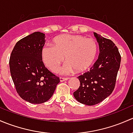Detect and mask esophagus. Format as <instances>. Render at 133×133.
Masks as SVG:
<instances>
[{"instance_id":"obj_1","label":"esophagus","mask_w":133,"mask_h":133,"mask_svg":"<svg viewBox=\"0 0 133 133\" xmlns=\"http://www.w3.org/2000/svg\"><path fill=\"white\" fill-rule=\"evenodd\" d=\"M68 79H69V77H60L59 80L61 82H63V81H65L68 80Z\"/></svg>"}]
</instances>
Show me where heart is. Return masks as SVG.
I'll list each match as a JSON object with an SVG mask.
<instances>
[{"label":"heart","instance_id":"1","mask_svg":"<svg viewBox=\"0 0 133 133\" xmlns=\"http://www.w3.org/2000/svg\"><path fill=\"white\" fill-rule=\"evenodd\" d=\"M97 53V43L94 38H86L81 35H63L54 38L53 45L43 46L41 57L44 65L53 72L58 70L65 59L67 61L61 73L67 74L74 70L77 72L86 70L94 62Z\"/></svg>","mask_w":133,"mask_h":133}]
</instances>
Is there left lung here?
I'll return each mask as SVG.
<instances>
[{
    "instance_id": "1",
    "label": "left lung",
    "mask_w": 133,
    "mask_h": 133,
    "mask_svg": "<svg viewBox=\"0 0 133 133\" xmlns=\"http://www.w3.org/2000/svg\"><path fill=\"white\" fill-rule=\"evenodd\" d=\"M94 34L99 45V55L90 70L78 77L80 86L74 92L78 102L88 106L100 103L111 94L121 61L115 44L96 32Z\"/></svg>"
}]
</instances>
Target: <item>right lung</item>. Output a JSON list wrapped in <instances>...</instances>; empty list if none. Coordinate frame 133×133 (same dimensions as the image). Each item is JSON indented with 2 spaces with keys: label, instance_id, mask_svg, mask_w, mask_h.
I'll return each mask as SVG.
<instances>
[{
  "label": "right lung",
  "instance_id": "1",
  "mask_svg": "<svg viewBox=\"0 0 133 133\" xmlns=\"http://www.w3.org/2000/svg\"><path fill=\"white\" fill-rule=\"evenodd\" d=\"M45 42V34L33 32L16 43L9 59L11 76L18 94L32 104L50 99L60 81L42 61Z\"/></svg>",
  "mask_w": 133,
  "mask_h": 133
}]
</instances>
